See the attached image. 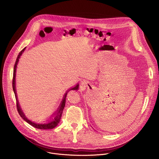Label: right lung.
Wrapping results in <instances>:
<instances>
[{
    "mask_svg": "<svg viewBox=\"0 0 159 159\" xmlns=\"http://www.w3.org/2000/svg\"><path fill=\"white\" fill-rule=\"evenodd\" d=\"M25 48L22 49L20 53H19L17 57V59H16V63H15V65H14V72H13V79H12V88H13V90H14V94H15V97H16V106H17V111L19 112V115L20 116V117L23 119L25 121H26L27 123H28L30 125H31V126H33V127L36 128H38V129H53L55 127H56L58 124L59 123L60 121V119H61V115H62V112H63V110L64 109V107H65V100H66V94H67V93L69 91V90H77L79 89V84H77V85H75L74 87L69 89L68 91H66V93L65 94L64 96H63V99L61 101V104L60 105L57 111H56V112L55 113V117L54 119H53L52 121H51L50 122L48 123H44V124H39V123H35L34 122H32L31 121L29 120L25 116V115L23 113V112H22V109H20V107L19 104V102H18V100H17V94H16V81H15V78H16V67H17V63L19 61V59L20 58V57L21 56V55L22 54V53L24 52Z\"/></svg>",
    "mask_w": 159,
    "mask_h": 159,
    "instance_id": "obj_1",
    "label": "right lung"
}]
</instances>
